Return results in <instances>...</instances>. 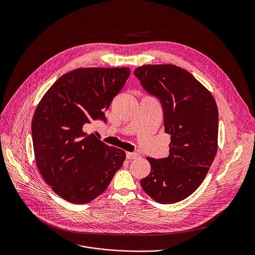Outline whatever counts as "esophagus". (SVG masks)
<instances>
[{
	"label": "esophagus",
	"instance_id": "obj_1",
	"mask_svg": "<svg viewBox=\"0 0 255 255\" xmlns=\"http://www.w3.org/2000/svg\"><path fill=\"white\" fill-rule=\"evenodd\" d=\"M139 157L138 153H132V152H127V159L128 160H133Z\"/></svg>",
	"mask_w": 255,
	"mask_h": 255
}]
</instances>
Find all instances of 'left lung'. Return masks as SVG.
<instances>
[{"label":"left lung","mask_w":255,"mask_h":255,"mask_svg":"<svg viewBox=\"0 0 255 255\" xmlns=\"http://www.w3.org/2000/svg\"><path fill=\"white\" fill-rule=\"evenodd\" d=\"M134 75L159 98L165 132L171 135L166 158L148 157L150 174L140 181L155 201L171 204L194 192L205 179L218 149V108L214 97L192 74L175 65H145Z\"/></svg>","instance_id":"left-lung-1"}]
</instances>
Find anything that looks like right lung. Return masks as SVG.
Listing matches in <instances>:
<instances>
[{
    "instance_id": "add662e5",
    "label": "right lung",
    "mask_w": 255,
    "mask_h": 255,
    "mask_svg": "<svg viewBox=\"0 0 255 255\" xmlns=\"http://www.w3.org/2000/svg\"><path fill=\"white\" fill-rule=\"evenodd\" d=\"M128 68H79L61 76L44 94L31 130L38 170L65 200L85 204L108 187L126 152L106 145L83 126L106 122L104 111L123 89Z\"/></svg>"
}]
</instances>
